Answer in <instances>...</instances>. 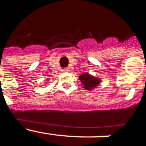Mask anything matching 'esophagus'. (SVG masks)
<instances>
[{"label": "esophagus", "instance_id": "34e87169", "mask_svg": "<svg viewBox=\"0 0 146 146\" xmlns=\"http://www.w3.org/2000/svg\"><path fill=\"white\" fill-rule=\"evenodd\" d=\"M64 72H69V68H64Z\"/></svg>", "mask_w": 146, "mask_h": 146}]
</instances>
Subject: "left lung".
<instances>
[{"mask_svg":"<svg viewBox=\"0 0 146 146\" xmlns=\"http://www.w3.org/2000/svg\"><path fill=\"white\" fill-rule=\"evenodd\" d=\"M79 80L84 85L83 88L87 90H92L94 88L96 87L100 83V80L98 78L93 77L88 73L81 74L79 77Z\"/></svg>","mask_w":146,"mask_h":146,"instance_id":"obj_1","label":"left lung"}]
</instances>
